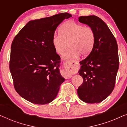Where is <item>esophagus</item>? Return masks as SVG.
<instances>
[{"mask_svg": "<svg viewBox=\"0 0 127 127\" xmlns=\"http://www.w3.org/2000/svg\"><path fill=\"white\" fill-rule=\"evenodd\" d=\"M75 64L73 61H67L65 63V70L62 72V76L66 79H70L72 77V72Z\"/></svg>", "mask_w": 127, "mask_h": 127, "instance_id": "esophagus-1", "label": "esophagus"}]
</instances>
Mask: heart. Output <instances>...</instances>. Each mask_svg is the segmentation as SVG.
I'll return each mask as SVG.
<instances>
[{"label": "heart", "instance_id": "heart-1", "mask_svg": "<svg viewBox=\"0 0 127 127\" xmlns=\"http://www.w3.org/2000/svg\"><path fill=\"white\" fill-rule=\"evenodd\" d=\"M59 33L54 34L52 44L58 54H62L68 46L70 48L64 53L63 58L74 59L80 54L86 56L91 53L94 46L95 32L90 27L67 21L59 28Z\"/></svg>", "mask_w": 127, "mask_h": 127}]
</instances>
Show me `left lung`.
I'll return each instance as SVG.
<instances>
[{
	"label": "left lung",
	"instance_id": "obj_1",
	"mask_svg": "<svg viewBox=\"0 0 127 127\" xmlns=\"http://www.w3.org/2000/svg\"><path fill=\"white\" fill-rule=\"evenodd\" d=\"M79 21L93 29L95 34L94 47L88 57L80 62L79 73L83 83L77 94L83 102L99 103L112 93L119 66L116 40L103 20L95 15L81 16Z\"/></svg>",
	"mask_w": 127,
	"mask_h": 127
}]
</instances>
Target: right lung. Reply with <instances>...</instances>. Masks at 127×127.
Masks as SVG:
<instances>
[{"instance_id":"right-lung-1","label":"right lung","mask_w":127,"mask_h":127,"mask_svg":"<svg viewBox=\"0 0 127 127\" xmlns=\"http://www.w3.org/2000/svg\"><path fill=\"white\" fill-rule=\"evenodd\" d=\"M71 17L62 13L30 21L12 42L10 70L14 86L21 96L31 103H50L65 81L60 74V57L54 48L52 38L58 26Z\"/></svg>"}]
</instances>
